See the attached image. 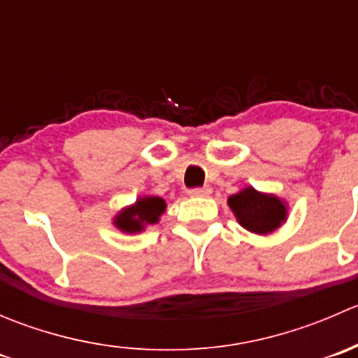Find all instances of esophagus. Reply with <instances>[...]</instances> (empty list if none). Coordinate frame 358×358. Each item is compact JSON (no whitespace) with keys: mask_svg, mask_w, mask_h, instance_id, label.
Returning <instances> with one entry per match:
<instances>
[{"mask_svg":"<svg viewBox=\"0 0 358 358\" xmlns=\"http://www.w3.org/2000/svg\"><path fill=\"white\" fill-rule=\"evenodd\" d=\"M189 194L192 197H208L209 194H211V187H199V189H192Z\"/></svg>","mask_w":358,"mask_h":358,"instance_id":"34e87169","label":"esophagus"}]
</instances>
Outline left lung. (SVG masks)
Segmentation results:
<instances>
[{"instance_id": "8db88e82", "label": "left lung", "mask_w": 358, "mask_h": 358, "mask_svg": "<svg viewBox=\"0 0 358 358\" xmlns=\"http://www.w3.org/2000/svg\"><path fill=\"white\" fill-rule=\"evenodd\" d=\"M229 206L244 229L259 236L272 234L287 218L286 202L272 194L258 192L252 187L230 196Z\"/></svg>"}]
</instances>
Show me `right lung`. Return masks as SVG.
Instances as JSON below:
<instances>
[{
	"mask_svg": "<svg viewBox=\"0 0 358 358\" xmlns=\"http://www.w3.org/2000/svg\"><path fill=\"white\" fill-rule=\"evenodd\" d=\"M166 211V201L157 196H145L136 199L133 206L119 211L114 218V225L121 232L136 234L142 232L147 225L159 222V216Z\"/></svg>",
	"mask_w": 358,
	"mask_h": 358,
	"instance_id": "1",
	"label": "right lung"
}]
</instances>
